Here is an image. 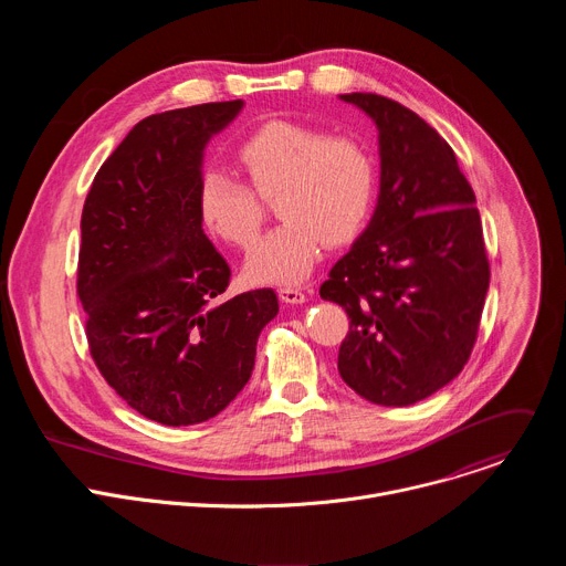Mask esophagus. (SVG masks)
I'll return each mask as SVG.
<instances>
[{"mask_svg":"<svg viewBox=\"0 0 566 566\" xmlns=\"http://www.w3.org/2000/svg\"><path fill=\"white\" fill-rule=\"evenodd\" d=\"M277 295L286 304H302L306 300V293L300 286H282V289H277Z\"/></svg>","mask_w":566,"mask_h":566,"instance_id":"34e87169","label":"esophagus"}]
</instances>
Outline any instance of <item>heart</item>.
<instances>
[{
  "label": "heart",
  "mask_w": 566,
  "mask_h": 566,
  "mask_svg": "<svg viewBox=\"0 0 566 566\" xmlns=\"http://www.w3.org/2000/svg\"><path fill=\"white\" fill-rule=\"evenodd\" d=\"M234 158L260 195L277 192L275 214L284 219L247 262L253 282L304 280L325 241L329 247L349 244L369 219L376 170L354 138L273 120L241 140ZM197 203L206 228L226 244L251 249L258 241L264 210L247 184L210 168L199 179Z\"/></svg>",
  "instance_id": "heart-1"
}]
</instances>
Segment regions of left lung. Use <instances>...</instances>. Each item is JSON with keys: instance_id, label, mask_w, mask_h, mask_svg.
I'll use <instances>...</instances> for the list:
<instances>
[{"instance_id": "8db88e82", "label": "left lung", "mask_w": 566, "mask_h": 566, "mask_svg": "<svg viewBox=\"0 0 566 566\" xmlns=\"http://www.w3.org/2000/svg\"><path fill=\"white\" fill-rule=\"evenodd\" d=\"M340 98L378 127L380 195L319 297L349 315L338 352L343 380L376 406L406 408L468 363L491 264L474 192L437 129L385 96Z\"/></svg>"}]
</instances>
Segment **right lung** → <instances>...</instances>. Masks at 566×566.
Returning <instances> with one entry per match:
<instances>
[{
  "mask_svg": "<svg viewBox=\"0 0 566 566\" xmlns=\"http://www.w3.org/2000/svg\"><path fill=\"white\" fill-rule=\"evenodd\" d=\"M244 107L206 103L143 118L85 199L77 297L92 358L132 410L164 426L217 417L244 389L273 289L223 297L230 266L203 232V147Z\"/></svg>",
  "mask_w": 566,
  "mask_h": 566,
  "instance_id": "1",
  "label": "right lung"
}]
</instances>
